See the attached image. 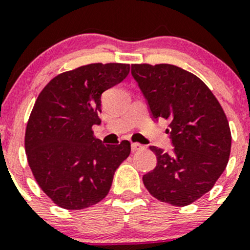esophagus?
Segmentation results:
<instances>
[{
  "label": "esophagus",
  "mask_w": 250,
  "mask_h": 250,
  "mask_svg": "<svg viewBox=\"0 0 250 250\" xmlns=\"http://www.w3.org/2000/svg\"><path fill=\"white\" fill-rule=\"evenodd\" d=\"M130 146H132V151H138V150L144 149V145L139 144V143H132V145H130Z\"/></svg>",
  "instance_id": "1"
}]
</instances>
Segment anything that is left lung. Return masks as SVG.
Wrapping results in <instances>:
<instances>
[{
  "label": "left lung",
  "instance_id": "1",
  "mask_svg": "<svg viewBox=\"0 0 250 250\" xmlns=\"http://www.w3.org/2000/svg\"><path fill=\"white\" fill-rule=\"evenodd\" d=\"M152 120L169 121L172 152L150 146L156 167L143 176L157 200L186 207L211 189L227 166L231 130L221 105L202 79L173 64H132Z\"/></svg>",
  "mask_w": 250,
  "mask_h": 250
}]
</instances>
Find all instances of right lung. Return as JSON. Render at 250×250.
Masks as SVG:
<instances>
[{"label": "right lung", "mask_w": 250, "mask_h": 250, "mask_svg": "<svg viewBox=\"0 0 250 250\" xmlns=\"http://www.w3.org/2000/svg\"><path fill=\"white\" fill-rule=\"evenodd\" d=\"M129 64L91 63L50 81L35 101L25 130V152L39 187L58 207L82 210L108 194L130 143L104 145L94 138L101 95L121 83Z\"/></svg>", "instance_id": "obj_1"}]
</instances>
